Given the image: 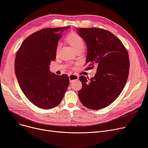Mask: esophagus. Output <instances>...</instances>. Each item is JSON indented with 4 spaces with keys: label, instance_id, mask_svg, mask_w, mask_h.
<instances>
[{
    "label": "esophagus",
    "instance_id": "obj_1",
    "mask_svg": "<svg viewBox=\"0 0 148 148\" xmlns=\"http://www.w3.org/2000/svg\"><path fill=\"white\" fill-rule=\"evenodd\" d=\"M78 76L75 74H71L69 75V78H70V82H73L75 81V80L78 79Z\"/></svg>",
    "mask_w": 148,
    "mask_h": 148
}]
</instances>
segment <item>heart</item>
Returning a JSON list of instances; mask_svg holds the SVG:
<instances>
[{
  "instance_id": "heart-1",
  "label": "heart",
  "mask_w": 148,
  "mask_h": 148,
  "mask_svg": "<svg viewBox=\"0 0 148 148\" xmlns=\"http://www.w3.org/2000/svg\"><path fill=\"white\" fill-rule=\"evenodd\" d=\"M66 41L74 48L75 51L77 49H83L84 48V40L81 36L79 35L77 33H75V32L70 33L66 38ZM60 47V44H58L56 49L57 52L58 51Z\"/></svg>"
}]
</instances>
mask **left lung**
<instances>
[{
    "label": "left lung",
    "mask_w": 148,
    "mask_h": 148,
    "mask_svg": "<svg viewBox=\"0 0 148 148\" xmlns=\"http://www.w3.org/2000/svg\"><path fill=\"white\" fill-rule=\"evenodd\" d=\"M78 34L87 48L86 69L97 67L90 82L79 77L83 86L78 95L83 106L97 110L112 104L123 90L129 72V54L120 40L108 31L78 28Z\"/></svg>",
    "instance_id": "8db88e82"
}]
</instances>
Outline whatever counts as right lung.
<instances>
[{
  "instance_id": "add662e5",
  "label": "right lung",
  "mask_w": 148,
  "mask_h": 148,
  "mask_svg": "<svg viewBox=\"0 0 148 148\" xmlns=\"http://www.w3.org/2000/svg\"><path fill=\"white\" fill-rule=\"evenodd\" d=\"M70 26L48 28L26 38L18 50L15 72L19 86L27 99L44 109L57 106L69 86V78L51 73L49 66L56 57L62 32Z\"/></svg>"
}]
</instances>
